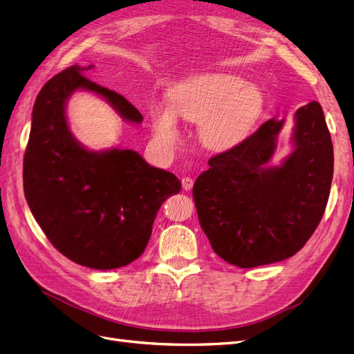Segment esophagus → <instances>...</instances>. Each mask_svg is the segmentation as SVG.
<instances>
[{"instance_id": "obj_1", "label": "esophagus", "mask_w": 354, "mask_h": 354, "mask_svg": "<svg viewBox=\"0 0 354 354\" xmlns=\"http://www.w3.org/2000/svg\"><path fill=\"white\" fill-rule=\"evenodd\" d=\"M181 186H183V189L187 192L194 187V180H192L190 177H183L181 178Z\"/></svg>"}]
</instances>
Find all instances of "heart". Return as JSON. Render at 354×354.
Returning a JSON list of instances; mask_svg holds the SVG:
<instances>
[{
  "instance_id": "obj_1",
  "label": "heart",
  "mask_w": 354,
  "mask_h": 354,
  "mask_svg": "<svg viewBox=\"0 0 354 354\" xmlns=\"http://www.w3.org/2000/svg\"><path fill=\"white\" fill-rule=\"evenodd\" d=\"M169 106L152 111V133L165 151L180 142L177 116L199 124V137L208 149L226 152L248 138L263 112L259 88L245 85L232 73H202L192 77L169 93Z\"/></svg>"
}]
</instances>
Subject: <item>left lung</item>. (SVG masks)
Instances as JSON below:
<instances>
[{"label": "left lung", "mask_w": 354, "mask_h": 354, "mask_svg": "<svg viewBox=\"0 0 354 354\" xmlns=\"http://www.w3.org/2000/svg\"><path fill=\"white\" fill-rule=\"evenodd\" d=\"M294 121V151L279 167L269 162L285 121L272 118L236 149L212 156L195 181L202 230L216 254L241 269L292 257L325 212L334 147L322 106H303Z\"/></svg>", "instance_id": "obj_1"}]
</instances>
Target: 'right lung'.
<instances>
[{
	"label": "right lung",
	"mask_w": 354,
	"mask_h": 354,
	"mask_svg": "<svg viewBox=\"0 0 354 354\" xmlns=\"http://www.w3.org/2000/svg\"><path fill=\"white\" fill-rule=\"evenodd\" d=\"M73 65L37 95L24 159V189L37 223L73 263L111 270L140 257L164 201L180 180L149 165L131 149L88 151L69 130L66 104L77 90L100 95L125 121L143 116L121 94L84 77Z\"/></svg>",
	"instance_id": "right-lung-1"
}]
</instances>
